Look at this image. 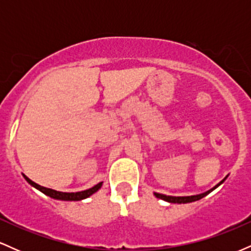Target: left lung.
Masks as SVG:
<instances>
[{
  "mask_svg": "<svg viewBox=\"0 0 251 251\" xmlns=\"http://www.w3.org/2000/svg\"><path fill=\"white\" fill-rule=\"evenodd\" d=\"M226 179V178H224ZM224 179L221 181L220 184H217V185L215 186V188H212L211 190H209V191L204 192V194H201V195H196V196H185V197H175V196H166V195H163V194H157V192H154V196L157 198H160V200L163 201H170V203H178V204H181V203H191V201H200L201 198L205 197L206 195H209L210 192L212 191V190H215L217 186H220L222 183H223Z\"/></svg>",
  "mask_w": 251,
  "mask_h": 251,
  "instance_id": "8db88e82",
  "label": "left lung"
}]
</instances>
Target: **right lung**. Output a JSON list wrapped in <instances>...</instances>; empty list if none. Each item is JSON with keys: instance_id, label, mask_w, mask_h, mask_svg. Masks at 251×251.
I'll list each match as a JSON object with an SVG mask.
<instances>
[{"instance_id": "right-lung-1", "label": "right lung", "mask_w": 251, "mask_h": 251, "mask_svg": "<svg viewBox=\"0 0 251 251\" xmlns=\"http://www.w3.org/2000/svg\"><path fill=\"white\" fill-rule=\"evenodd\" d=\"M24 177H25V179L27 180L31 186H34V188L40 190V191L43 192L45 195H47V196H50V197L54 198V200H60V201H81V200H85V198H87L91 195H93L94 192H97L98 190L101 188V185H102V183H99V184H97V185H94L93 188L85 190V191H80V192H60V191H56V190H51V189L45 188V186H41V185H39V184L34 183V181L30 180L29 178L27 177V176L24 175Z\"/></svg>"}]
</instances>
